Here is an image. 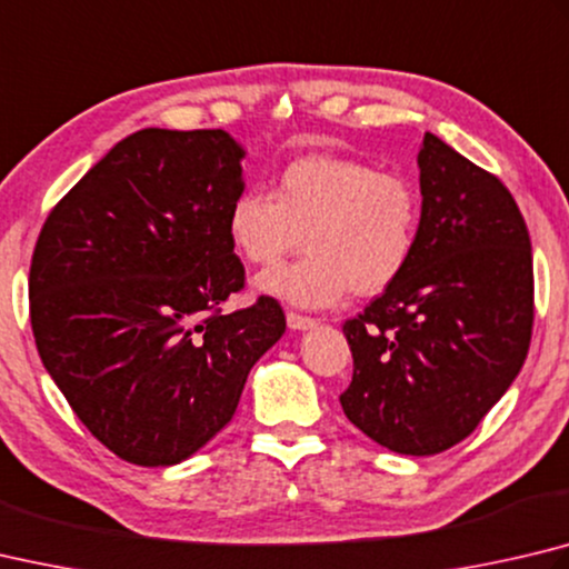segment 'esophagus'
<instances>
[{"label": "esophagus", "instance_id": "esophagus-1", "mask_svg": "<svg viewBox=\"0 0 569 569\" xmlns=\"http://www.w3.org/2000/svg\"><path fill=\"white\" fill-rule=\"evenodd\" d=\"M286 323L291 330H311L318 326L316 318H308V316H301V313H286Z\"/></svg>", "mask_w": 569, "mask_h": 569}]
</instances>
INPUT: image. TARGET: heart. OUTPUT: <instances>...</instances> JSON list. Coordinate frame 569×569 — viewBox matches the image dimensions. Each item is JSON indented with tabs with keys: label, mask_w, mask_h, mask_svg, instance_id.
<instances>
[{
	"label": "heart",
	"mask_w": 569,
	"mask_h": 569,
	"mask_svg": "<svg viewBox=\"0 0 569 569\" xmlns=\"http://www.w3.org/2000/svg\"><path fill=\"white\" fill-rule=\"evenodd\" d=\"M422 221L418 186L396 171L316 153L276 177L273 193L249 189L229 206L226 231L246 261L268 266L306 246L293 263L273 266L256 288L298 308H328L378 296L416 253Z\"/></svg>",
	"instance_id": "heart-1"
}]
</instances>
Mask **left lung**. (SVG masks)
Masks as SVG:
<instances>
[{"label":"left lung","instance_id":"1","mask_svg":"<svg viewBox=\"0 0 569 569\" xmlns=\"http://www.w3.org/2000/svg\"><path fill=\"white\" fill-rule=\"evenodd\" d=\"M422 221L402 276L346 320V418L400 456H436L488 416L528 358L530 233L492 173L426 133Z\"/></svg>","mask_w":569,"mask_h":569}]
</instances>
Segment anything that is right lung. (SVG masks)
<instances>
[{
	"label": "right lung",
	"instance_id": "1",
	"mask_svg": "<svg viewBox=\"0 0 569 569\" xmlns=\"http://www.w3.org/2000/svg\"><path fill=\"white\" fill-rule=\"evenodd\" d=\"M243 157L223 129H141L39 233L29 271L39 358L91 436L127 462L159 468L201 450L286 330L273 298L219 308L243 288L226 231Z\"/></svg>",
	"mask_w": 569,
	"mask_h": 569
}]
</instances>
